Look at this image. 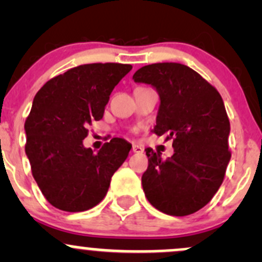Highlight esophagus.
Masks as SVG:
<instances>
[{
    "mask_svg": "<svg viewBox=\"0 0 262 262\" xmlns=\"http://www.w3.org/2000/svg\"><path fill=\"white\" fill-rule=\"evenodd\" d=\"M132 150H133L134 153H143V148H142L141 146H138V144H133Z\"/></svg>",
    "mask_w": 262,
    "mask_h": 262,
    "instance_id": "obj_1",
    "label": "esophagus"
}]
</instances>
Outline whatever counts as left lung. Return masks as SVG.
<instances>
[{"label":"left lung","instance_id":"8db88e82","mask_svg":"<svg viewBox=\"0 0 262 262\" xmlns=\"http://www.w3.org/2000/svg\"><path fill=\"white\" fill-rule=\"evenodd\" d=\"M152 84L161 105L156 136L172 139L173 155L162 160L147 148L148 167L142 186L148 202L160 212L184 216L212 200L231 160L229 119L216 89L181 63H153L133 75Z\"/></svg>","mask_w":262,"mask_h":262}]
</instances>
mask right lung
Instances as JSON below:
<instances>
[{
    "instance_id": "add662e5",
    "label": "right lung",
    "mask_w": 262,
    "mask_h": 262,
    "mask_svg": "<svg viewBox=\"0 0 262 262\" xmlns=\"http://www.w3.org/2000/svg\"><path fill=\"white\" fill-rule=\"evenodd\" d=\"M130 70L121 63L78 66L53 77L34 97L25 120V152L39 189L57 209L83 212L99 204L128 157L132 144L121 138H113L97 153L82 141Z\"/></svg>"
}]
</instances>
